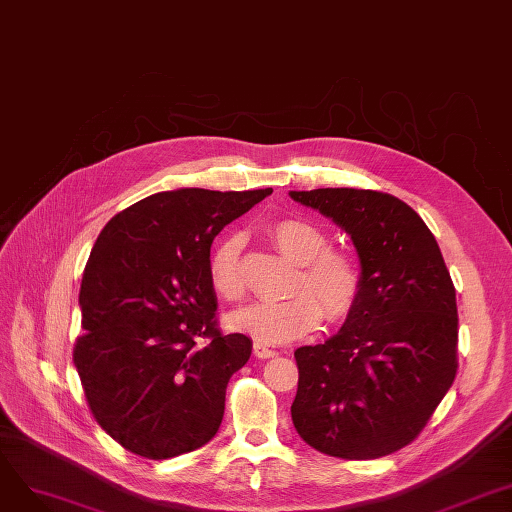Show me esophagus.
I'll list each match as a JSON object with an SVG mask.
<instances>
[{
	"label": "esophagus",
	"mask_w": 512,
	"mask_h": 512,
	"mask_svg": "<svg viewBox=\"0 0 512 512\" xmlns=\"http://www.w3.org/2000/svg\"><path fill=\"white\" fill-rule=\"evenodd\" d=\"M253 352H255L257 358H274L278 354L276 350H272L268 344H263V342H255Z\"/></svg>",
	"instance_id": "obj_1"
}]
</instances>
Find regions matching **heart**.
<instances>
[{
    "instance_id": "b5f03b06",
    "label": "heart",
    "mask_w": 512,
    "mask_h": 512,
    "mask_svg": "<svg viewBox=\"0 0 512 512\" xmlns=\"http://www.w3.org/2000/svg\"><path fill=\"white\" fill-rule=\"evenodd\" d=\"M278 249L299 263L289 299L257 301L238 310L234 329L266 344H287L312 333L323 316L344 320L356 306L363 274L356 259L342 249L327 246V236L308 219L282 217L268 225ZM240 234L223 236L208 257V280L217 295L236 301L244 293Z\"/></svg>"
}]
</instances>
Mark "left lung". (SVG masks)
I'll list each match as a JSON object with an SVG mask.
<instances>
[{
  "label": "left lung",
  "instance_id": "obj_1",
  "mask_svg": "<svg viewBox=\"0 0 512 512\" xmlns=\"http://www.w3.org/2000/svg\"><path fill=\"white\" fill-rule=\"evenodd\" d=\"M350 234L363 289L344 327L295 350L291 418L310 447L375 460L409 445L458 371L456 289L428 225L384 192H289Z\"/></svg>",
  "mask_w": 512,
  "mask_h": 512
}]
</instances>
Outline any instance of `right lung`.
<instances>
[{"label":"right lung","instance_id":"add662e5","mask_svg":"<svg viewBox=\"0 0 512 512\" xmlns=\"http://www.w3.org/2000/svg\"><path fill=\"white\" fill-rule=\"evenodd\" d=\"M270 194L160 192L111 217L94 242L73 363L94 420L124 449L166 460L217 434L227 382L253 342L217 329L208 257L223 227Z\"/></svg>","mask_w":512,"mask_h":512}]
</instances>
